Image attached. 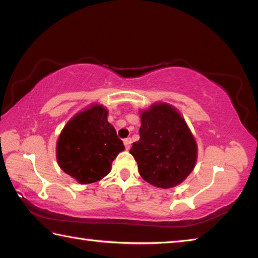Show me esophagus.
<instances>
[{"instance_id": "esophagus-1", "label": "esophagus", "mask_w": 258, "mask_h": 258, "mask_svg": "<svg viewBox=\"0 0 258 258\" xmlns=\"http://www.w3.org/2000/svg\"><path fill=\"white\" fill-rule=\"evenodd\" d=\"M131 145H132V139H131V138H126V139L124 140V146H125V148H126V150L130 149Z\"/></svg>"}]
</instances>
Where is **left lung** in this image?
<instances>
[{
  "label": "left lung",
  "mask_w": 258,
  "mask_h": 258,
  "mask_svg": "<svg viewBox=\"0 0 258 258\" xmlns=\"http://www.w3.org/2000/svg\"><path fill=\"white\" fill-rule=\"evenodd\" d=\"M140 140L130 152L140 175L161 189L180 184L195 168L197 143L175 108L156 103L141 112Z\"/></svg>",
  "instance_id": "obj_1"
}]
</instances>
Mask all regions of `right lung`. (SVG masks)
<instances>
[{
  "instance_id": "obj_1",
  "label": "right lung",
  "mask_w": 258,
  "mask_h": 258,
  "mask_svg": "<svg viewBox=\"0 0 258 258\" xmlns=\"http://www.w3.org/2000/svg\"><path fill=\"white\" fill-rule=\"evenodd\" d=\"M108 110L94 104L68 121L56 142L60 168L82 183L97 182L110 172L113 159L125 149L107 120Z\"/></svg>"
}]
</instances>
